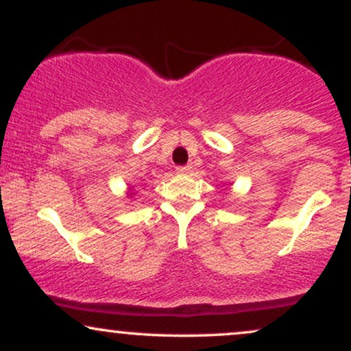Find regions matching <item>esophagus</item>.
<instances>
[{
	"label": "esophagus",
	"mask_w": 351,
	"mask_h": 351,
	"mask_svg": "<svg viewBox=\"0 0 351 351\" xmlns=\"http://www.w3.org/2000/svg\"><path fill=\"white\" fill-rule=\"evenodd\" d=\"M191 170H193L191 165H184V167H178V168H176V171H178V173H189Z\"/></svg>",
	"instance_id": "1"
}]
</instances>
